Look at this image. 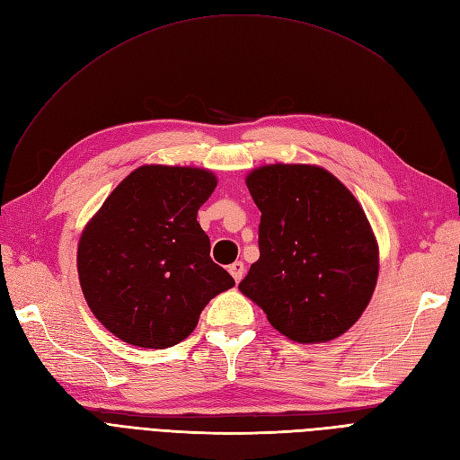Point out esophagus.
Returning a JSON list of instances; mask_svg holds the SVG:
<instances>
[{
    "label": "esophagus",
    "mask_w": 460,
    "mask_h": 460,
    "mask_svg": "<svg viewBox=\"0 0 460 460\" xmlns=\"http://www.w3.org/2000/svg\"><path fill=\"white\" fill-rule=\"evenodd\" d=\"M228 270H230V274L234 276V280H235V282H240L242 278H243L245 267H243V262H242V261H235V262H232V264H230Z\"/></svg>",
    "instance_id": "1"
}]
</instances>
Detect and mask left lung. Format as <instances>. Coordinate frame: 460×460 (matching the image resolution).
I'll return each mask as SVG.
<instances>
[{
  "mask_svg": "<svg viewBox=\"0 0 460 460\" xmlns=\"http://www.w3.org/2000/svg\"><path fill=\"white\" fill-rule=\"evenodd\" d=\"M261 211L259 261L240 291L299 343L330 341L363 314L378 245L353 193L320 166L269 164L247 176Z\"/></svg>",
  "mask_w": 460,
  "mask_h": 460,
  "instance_id": "8db88e82",
  "label": "left lung"
}]
</instances>
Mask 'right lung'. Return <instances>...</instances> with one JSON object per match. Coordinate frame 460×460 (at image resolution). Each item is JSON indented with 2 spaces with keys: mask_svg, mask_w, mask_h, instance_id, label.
Masks as SVG:
<instances>
[{
  "mask_svg": "<svg viewBox=\"0 0 460 460\" xmlns=\"http://www.w3.org/2000/svg\"><path fill=\"white\" fill-rule=\"evenodd\" d=\"M215 188L203 169L140 166L90 220L78 243L80 286L95 318L122 341L172 347L234 286L198 222Z\"/></svg>",
  "mask_w": 460,
  "mask_h": 460,
  "instance_id": "right-lung-1",
  "label": "right lung"
}]
</instances>
